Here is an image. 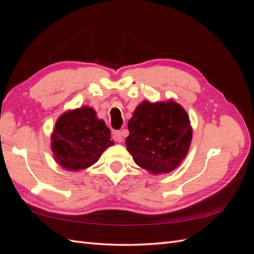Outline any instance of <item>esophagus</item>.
<instances>
[{"instance_id":"obj_1","label":"esophagus","mask_w":254,"mask_h":254,"mask_svg":"<svg viewBox=\"0 0 254 254\" xmlns=\"http://www.w3.org/2000/svg\"><path fill=\"white\" fill-rule=\"evenodd\" d=\"M113 140L118 143H121L123 141V136L121 131H114L113 132Z\"/></svg>"}]
</instances>
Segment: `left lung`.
Listing matches in <instances>:
<instances>
[{"label":"left lung","mask_w":254,"mask_h":254,"mask_svg":"<svg viewBox=\"0 0 254 254\" xmlns=\"http://www.w3.org/2000/svg\"><path fill=\"white\" fill-rule=\"evenodd\" d=\"M127 150L134 162L151 174L174 171L186 158L191 142L187 111L174 101L142 102L128 122Z\"/></svg>","instance_id":"left-lung-1"}]
</instances>
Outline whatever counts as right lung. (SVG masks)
Returning <instances> with one entry per match:
<instances>
[{
    "mask_svg": "<svg viewBox=\"0 0 254 254\" xmlns=\"http://www.w3.org/2000/svg\"><path fill=\"white\" fill-rule=\"evenodd\" d=\"M51 137L56 162L74 172L93 165L114 145L110 129L96 118L95 110L87 106L61 115Z\"/></svg>",
    "mask_w": 254,
    "mask_h": 254,
    "instance_id": "1",
    "label": "right lung"
}]
</instances>
